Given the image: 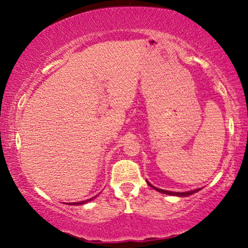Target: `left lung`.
I'll list each match as a JSON object with an SVG mask.
<instances>
[{
  "label": "left lung",
  "instance_id": "obj_1",
  "mask_svg": "<svg viewBox=\"0 0 248 248\" xmlns=\"http://www.w3.org/2000/svg\"><path fill=\"white\" fill-rule=\"evenodd\" d=\"M146 183H148V185L150 187H152L153 189H155L158 192H162V194H166V195H170V196H177V197H188L190 196L192 194H196L197 191H199L200 189L198 188V189H195V190H189V191H185V192H174V191H169V190H164V189H161V188H156L155 186H153L152 184H150L148 180H146Z\"/></svg>",
  "mask_w": 248,
  "mask_h": 248
}]
</instances>
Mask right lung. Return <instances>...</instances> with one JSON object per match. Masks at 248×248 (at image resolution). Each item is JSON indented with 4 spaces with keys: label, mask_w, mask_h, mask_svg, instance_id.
<instances>
[{
    "label": "right lung",
    "mask_w": 248,
    "mask_h": 248,
    "mask_svg": "<svg viewBox=\"0 0 248 248\" xmlns=\"http://www.w3.org/2000/svg\"><path fill=\"white\" fill-rule=\"evenodd\" d=\"M96 197V196H95ZM93 200V198L91 199H87V200H84V201H79V202H68V204L70 205H78V204H85L86 202H89V201H92Z\"/></svg>",
    "instance_id": "obj_1"
}]
</instances>
